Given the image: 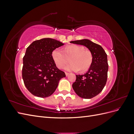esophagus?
<instances>
[{
    "label": "esophagus",
    "instance_id": "34e87169",
    "mask_svg": "<svg viewBox=\"0 0 134 134\" xmlns=\"http://www.w3.org/2000/svg\"><path fill=\"white\" fill-rule=\"evenodd\" d=\"M69 74V72H65V75H66V76H68Z\"/></svg>",
    "mask_w": 134,
    "mask_h": 134
}]
</instances>
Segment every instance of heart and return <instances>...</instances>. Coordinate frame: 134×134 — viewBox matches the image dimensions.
I'll return each mask as SVG.
<instances>
[{
  "instance_id": "b5f03b06",
  "label": "heart",
  "mask_w": 134,
  "mask_h": 134,
  "mask_svg": "<svg viewBox=\"0 0 134 134\" xmlns=\"http://www.w3.org/2000/svg\"><path fill=\"white\" fill-rule=\"evenodd\" d=\"M52 58L59 68H63L70 59L71 63L65 67L68 71H85L90 68L93 62L92 52L77 44L66 46L63 51L56 48L52 52Z\"/></svg>"
}]
</instances>
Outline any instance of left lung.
Masks as SVG:
<instances>
[{"instance_id": "left-lung-1", "label": "left lung", "mask_w": 134, "mask_h": 134, "mask_svg": "<svg viewBox=\"0 0 134 134\" xmlns=\"http://www.w3.org/2000/svg\"><path fill=\"white\" fill-rule=\"evenodd\" d=\"M70 42L85 46L93 55L90 69L83 75H76L72 85L77 95L85 99L92 98L98 95L106 84L108 69L107 54L102 46L87 39Z\"/></svg>"}]
</instances>
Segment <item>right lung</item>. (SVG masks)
Listing matches in <instances>:
<instances>
[{
	"label": "right lung",
	"instance_id": "right-lung-1",
	"mask_svg": "<svg viewBox=\"0 0 134 134\" xmlns=\"http://www.w3.org/2000/svg\"><path fill=\"white\" fill-rule=\"evenodd\" d=\"M64 43L45 38L34 41L23 58L22 78L25 86L35 96L45 98L53 94L65 72L56 67L52 52Z\"/></svg>",
	"mask_w": 134,
	"mask_h": 134
}]
</instances>
